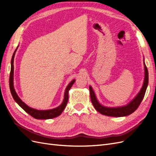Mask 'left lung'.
Returning <instances> with one entry per match:
<instances>
[{
	"instance_id": "8db88e82",
	"label": "left lung",
	"mask_w": 156,
	"mask_h": 156,
	"mask_svg": "<svg viewBox=\"0 0 156 156\" xmlns=\"http://www.w3.org/2000/svg\"><path fill=\"white\" fill-rule=\"evenodd\" d=\"M144 78L143 87L141 88L140 90L136 94V96L127 105L116 107H108L102 105L101 103L98 101V99L96 96V94L94 92L91 86H89L90 94V99L92 105H94L96 110L98 111L101 114L103 115H106L108 116H114V117H122L126 116L131 115L133 113L136 108H138L140 104L141 101H143L144 94L146 90V88L148 84V69L146 66V64L144 60Z\"/></svg>"
}]
</instances>
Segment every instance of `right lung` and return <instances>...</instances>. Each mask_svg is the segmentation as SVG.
<instances>
[{"label": "right lung", "mask_w": 156, "mask_h": 156, "mask_svg": "<svg viewBox=\"0 0 156 156\" xmlns=\"http://www.w3.org/2000/svg\"><path fill=\"white\" fill-rule=\"evenodd\" d=\"M17 48H17L15 51H14L12 56L11 60V71L10 75V88L14 100L16 101V102L23 108V110L36 119H53V118H55L56 116H58L59 115H61V113H62V111L64 110L66 106L67 105L68 101V92L71 87H72L73 84H74L75 79L72 80V81L68 84V85L65 90L64 100L58 107L49 110H37L35 109V108L30 107L29 106L26 105L25 103L21 100L20 98L18 96L13 87V60Z\"/></svg>", "instance_id": "1"}]
</instances>
